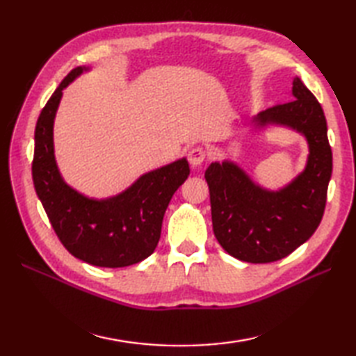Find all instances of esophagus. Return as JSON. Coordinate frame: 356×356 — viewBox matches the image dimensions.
<instances>
[{
    "label": "esophagus",
    "instance_id": "1",
    "mask_svg": "<svg viewBox=\"0 0 356 356\" xmlns=\"http://www.w3.org/2000/svg\"><path fill=\"white\" fill-rule=\"evenodd\" d=\"M205 157H207V153L202 147H194L190 149V153H188V161H190L193 166L202 165L203 161H205Z\"/></svg>",
    "mask_w": 356,
    "mask_h": 356
}]
</instances>
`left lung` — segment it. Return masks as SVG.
Returning <instances> with one entry per match:
<instances>
[{
	"mask_svg": "<svg viewBox=\"0 0 356 356\" xmlns=\"http://www.w3.org/2000/svg\"><path fill=\"white\" fill-rule=\"evenodd\" d=\"M292 96V102L252 118L257 130L283 127L306 139V166L289 184L268 190L229 159L213 162L205 171L214 236L226 252L241 261L284 259L312 237L324 214L332 176L326 118L300 78H293Z\"/></svg>",
	"mask_w": 356,
	"mask_h": 356,
	"instance_id": "left-lung-1",
	"label": "left lung"
}]
</instances>
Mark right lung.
<instances>
[{"label":"right lung","mask_w":356,"mask_h":356,"mask_svg":"<svg viewBox=\"0 0 356 356\" xmlns=\"http://www.w3.org/2000/svg\"><path fill=\"white\" fill-rule=\"evenodd\" d=\"M90 67H76L45 104L35 128L32 177L38 197L67 251L99 268H124L145 260L161 238L172 194L190 176L186 157L142 174L116 195L95 199L74 190L58 168L53 127L63 90Z\"/></svg>","instance_id":"obj_1"}]
</instances>
